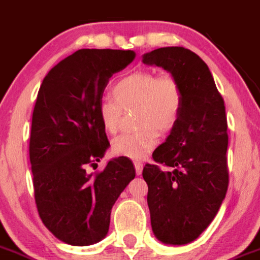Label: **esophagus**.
I'll use <instances>...</instances> for the list:
<instances>
[{
    "label": "esophagus",
    "instance_id": "34e87169",
    "mask_svg": "<svg viewBox=\"0 0 260 260\" xmlns=\"http://www.w3.org/2000/svg\"><path fill=\"white\" fill-rule=\"evenodd\" d=\"M134 166H135V171H137V175H142L143 163L139 162V160H137V162H134Z\"/></svg>",
    "mask_w": 260,
    "mask_h": 260
}]
</instances>
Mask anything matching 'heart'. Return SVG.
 Here are the masks:
<instances>
[{"label": "heart", "mask_w": 260, "mask_h": 260, "mask_svg": "<svg viewBox=\"0 0 260 260\" xmlns=\"http://www.w3.org/2000/svg\"><path fill=\"white\" fill-rule=\"evenodd\" d=\"M112 94L105 95L97 106L98 118L107 133L117 132L122 108L137 106L138 132L123 133L112 142L113 154L142 159L155 148L160 132H170L179 122L184 107V91L170 74L137 71L118 79Z\"/></svg>", "instance_id": "obj_1"}]
</instances>
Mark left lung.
Instances as JSON below:
<instances>
[{"label":"left lung","mask_w":260,"mask_h":260,"mask_svg":"<svg viewBox=\"0 0 260 260\" xmlns=\"http://www.w3.org/2000/svg\"><path fill=\"white\" fill-rule=\"evenodd\" d=\"M142 61L169 71L184 91L179 122L153 152L155 162L172 170L147 163L143 177L153 234L163 244L185 245L211 224L229 187L224 102L207 63L190 49L163 47Z\"/></svg>","instance_id":"obj_1"}]
</instances>
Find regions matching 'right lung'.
I'll return each mask as SVG.
<instances>
[{
  "instance_id": "right-lung-1",
  "label": "right lung",
  "mask_w": 260,
  "mask_h": 260,
  "mask_svg": "<svg viewBox=\"0 0 260 260\" xmlns=\"http://www.w3.org/2000/svg\"><path fill=\"white\" fill-rule=\"evenodd\" d=\"M134 51L79 49L42 81L31 118L29 157L39 217L69 245L100 243L110 229L111 209L135 177L126 157L89 171L110 147L97 106L113 74L135 58Z\"/></svg>"
}]
</instances>
